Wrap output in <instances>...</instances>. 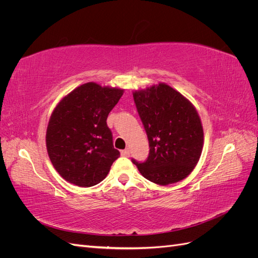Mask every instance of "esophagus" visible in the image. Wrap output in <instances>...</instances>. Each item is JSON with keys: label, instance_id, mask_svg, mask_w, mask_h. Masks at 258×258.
I'll return each mask as SVG.
<instances>
[{"label": "esophagus", "instance_id": "obj_1", "mask_svg": "<svg viewBox=\"0 0 258 258\" xmlns=\"http://www.w3.org/2000/svg\"><path fill=\"white\" fill-rule=\"evenodd\" d=\"M120 154H121V156H123V157H129V156H130V151H129V148H126V150L121 151V152H120Z\"/></svg>", "mask_w": 258, "mask_h": 258}]
</instances>
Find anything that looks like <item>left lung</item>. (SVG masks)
<instances>
[{"label":"left lung","mask_w":258,"mask_h":258,"mask_svg":"<svg viewBox=\"0 0 258 258\" xmlns=\"http://www.w3.org/2000/svg\"><path fill=\"white\" fill-rule=\"evenodd\" d=\"M134 99L151 148L146 161L132 162L155 184L166 186L182 181L196 167L204 147L197 110L165 83L136 90Z\"/></svg>","instance_id":"obj_1"}]
</instances>
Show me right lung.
Wrapping results in <instances>:
<instances>
[{"label":"right lung","instance_id":"1","mask_svg":"<svg viewBox=\"0 0 258 258\" xmlns=\"http://www.w3.org/2000/svg\"><path fill=\"white\" fill-rule=\"evenodd\" d=\"M123 89L89 82L60 100L46 131V147L57 172L80 187L95 186L106 177L119 152L106 119Z\"/></svg>","mask_w":258,"mask_h":258}]
</instances>
